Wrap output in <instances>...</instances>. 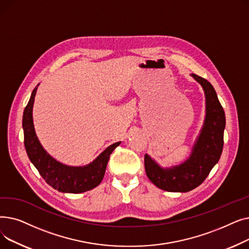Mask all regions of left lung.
<instances>
[{
	"mask_svg": "<svg viewBox=\"0 0 249 249\" xmlns=\"http://www.w3.org/2000/svg\"><path fill=\"white\" fill-rule=\"evenodd\" d=\"M203 87L206 95V119L191 158L169 169H162L147 154L144 166L148 178L167 192H189L199 187L219 161L224 144L225 113L213 86L204 77L192 74Z\"/></svg>",
	"mask_w": 249,
	"mask_h": 249,
	"instance_id": "1",
	"label": "left lung"
}]
</instances>
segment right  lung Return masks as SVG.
I'll list each match as a JSON object with an SVG mask.
<instances>
[{
  "label": "right lung",
  "mask_w": 249,
  "mask_h": 249,
  "mask_svg": "<svg viewBox=\"0 0 249 249\" xmlns=\"http://www.w3.org/2000/svg\"><path fill=\"white\" fill-rule=\"evenodd\" d=\"M37 87L38 85L33 89L31 98L23 113L24 145L29 160L47 184L58 192L78 194L96 188L105 176L111 153L120 144V142L110 145L98 156L96 160L84 167H71L57 162L42 148L34 131L32 108Z\"/></svg>",
  "instance_id": "1"
}]
</instances>
